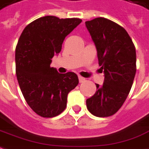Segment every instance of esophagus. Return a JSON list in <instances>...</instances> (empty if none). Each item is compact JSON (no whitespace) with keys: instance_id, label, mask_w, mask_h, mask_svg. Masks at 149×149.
<instances>
[{"instance_id":"esophagus-1","label":"esophagus","mask_w":149,"mask_h":149,"mask_svg":"<svg viewBox=\"0 0 149 149\" xmlns=\"http://www.w3.org/2000/svg\"><path fill=\"white\" fill-rule=\"evenodd\" d=\"M79 83H84L85 81V79L81 76H79Z\"/></svg>"}]
</instances>
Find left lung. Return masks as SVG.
<instances>
[{
	"mask_svg": "<svg viewBox=\"0 0 149 149\" xmlns=\"http://www.w3.org/2000/svg\"><path fill=\"white\" fill-rule=\"evenodd\" d=\"M96 46L98 64L104 73L102 86L96 84L94 95L86 100L95 116L107 117L118 111L132 87L136 73V52L123 27L102 17L85 22Z\"/></svg>",
	"mask_w": 149,
	"mask_h": 149,
	"instance_id": "8db88e82",
	"label": "left lung"
}]
</instances>
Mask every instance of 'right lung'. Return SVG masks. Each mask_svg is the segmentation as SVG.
<instances>
[{"mask_svg":"<svg viewBox=\"0 0 149 149\" xmlns=\"http://www.w3.org/2000/svg\"><path fill=\"white\" fill-rule=\"evenodd\" d=\"M81 22L78 18L41 17L26 26L19 37L15 48L17 79L27 103L40 116L61 114L68 93L79 84L76 74H60L50 65L65 37Z\"/></svg>","mask_w":149,"mask_h":149,"instance_id":"obj_1","label":"right lung"}]
</instances>
